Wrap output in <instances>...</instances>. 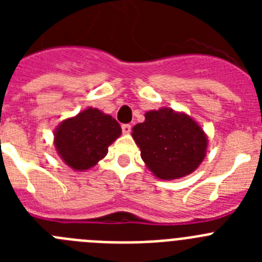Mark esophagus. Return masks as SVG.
<instances>
[{
    "label": "esophagus",
    "instance_id": "obj_1",
    "mask_svg": "<svg viewBox=\"0 0 262 262\" xmlns=\"http://www.w3.org/2000/svg\"><path fill=\"white\" fill-rule=\"evenodd\" d=\"M122 131H123V134H129L131 133V126L129 124H122Z\"/></svg>",
    "mask_w": 262,
    "mask_h": 262
}]
</instances>
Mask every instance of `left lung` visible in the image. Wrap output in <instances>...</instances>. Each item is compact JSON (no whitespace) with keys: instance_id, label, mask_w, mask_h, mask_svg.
<instances>
[{"instance_id":"8db88e82","label":"left lung","mask_w":262,"mask_h":262,"mask_svg":"<svg viewBox=\"0 0 262 262\" xmlns=\"http://www.w3.org/2000/svg\"><path fill=\"white\" fill-rule=\"evenodd\" d=\"M133 131L143 161L161 180L190 174L206 155L203 129L190 117L170 108L148 111L144 122Z\"/></svg>"}]
</instances>
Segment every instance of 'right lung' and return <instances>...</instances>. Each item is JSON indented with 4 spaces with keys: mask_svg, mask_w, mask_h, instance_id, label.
Listing matches in <instances>:
<instances>
[{
    "mask_svg": "<svg viewBox=\"0 0 262 262\" xmlns=\"http://www.w3.org/2000/svg\"><path fill=\"white\" fill-rule=\"evenodd\" d=\"M119 123L97 108L61 122L55 133L57 154L71 168L84 170L107 155V148L120 135Z\"/></svg>",
    "mask_w": 262,
    "mask_h": 262,
    "instance_id": "add662e5",
    "label": "right lung"
}]
</instances>
